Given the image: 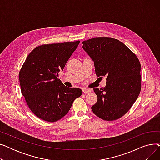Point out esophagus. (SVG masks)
<instances>
[{
    "mask_svg": "<svg viewBox=\"0 0 160 160\" xmlns=\"http://www.w3.org/2000/svg\"><path fill=\"white\" fill-rule=\"evenodd\" d=\"M82 91H83V93H89L91 92V90L88 89H83Z\"/></svg>",
    "mask_w": 160,
    "mask_h": 160,
    "instance_id": "1",
    "label": "esophagus"
}]
</instances>
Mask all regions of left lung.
<instances>
[{
    "label": "left lung",
    "instance_id": "obj_1",
    "mask_svg": "<svg viewBox=\"0 0 160 160\" xmlns=\"http://www.w3.org/2000/svg\"><path fill=\"white\" fill-rule=\"evenodd\" d=\"M82 48L94 62L98 77L106 76L103 88H94L97 102L93 113L113 121L128 112L141 91V64L138 57L120 41L95 38L82 42Z\"/></svg>",
    "mask_w": 160,
    "mask_h": 160
}]
</instances>
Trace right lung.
<instances>
[{"label": "right lung", "mask_w": 160, "mask_h": 160, "mask_svg": "<svg viewBox=\"0 0 160 160\" xmlns=\"http://www.w3.org/2000/svg\"><path fill=\"white\" fill-rule=\"evenodd\" d=\"M80 41L40 45L28 54L19 72L21 93L30 110L48 122L62 119L82 91L68 88L59 80Z\"/></svg>", "instance_id": "obj_1"}]
</instances>
